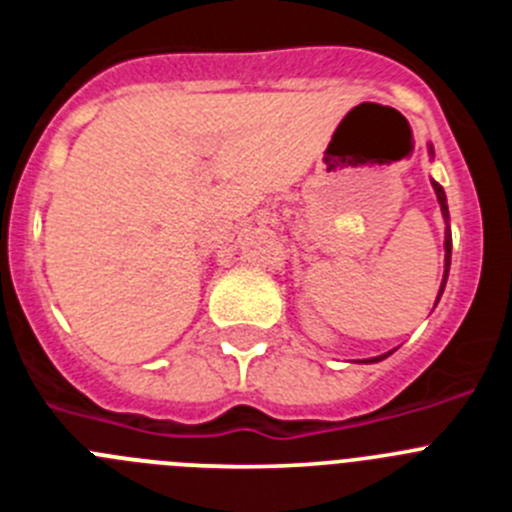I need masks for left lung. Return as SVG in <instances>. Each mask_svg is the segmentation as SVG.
<instances>
[{"label": "left lung", "mask_w": 512, "mask_h": 512, "mask_svg": "<svg viewBox=\"0 0 512 512\" xmlns=\"http://www.w3.org/2000/svg\"><path fill=\"white\" fill-rule=\"evenodd\" d=\"M431 153H433V148H431ZM431 184H433V189H436V197H438V205H441L443 220L449 223V205H446V192H443L441 184L433 182V179H431ZM443 248H446V259H443V282H441V289H438L436 302L441 300L443 287H446V279H449V266H451V230H449V228H446V238H443ZM384 356H390V354H384ZM384 356H374V359H366V361H382Z\"/></svg>", "instance_id": "left-lung-1"}]
</instances>
